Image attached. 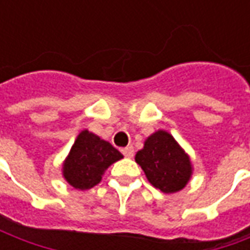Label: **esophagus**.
<instances>
[{"instance_id":"34e87169","label":"esophagus","mask_w":250,"mask_h":250,"mask_svg":"<svg viewBox=\"0 0 250 250\" xmlns=\"http://www.w3.org/2000/svg\"><path fill=\"white\" fill-rule=\"evenodd\" d=\"M122 152H123V155H125V158H132L134 157V147L132 146L125 147V148L122 150Z\"/></svg>"}]
</instances>
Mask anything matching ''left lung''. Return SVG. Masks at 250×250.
<instances>
[{"mask_svg": "<svg viewBox=\"0 0 250 250\" xmlns=\"http://www.w3.org/2000/svg\"><path fill=\"white\" fill-rule=\"evenodd\" d=\"M135 161L148 182L163 193L182 190L191 175L190 159L166 131H157L148 136L145 147L136 152Z\"/></svg>", "mask_w": 250, "mask_h": 250, "instance_id": "1", "label": "left lung"}]
</instances>
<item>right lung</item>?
<instances>
[{
  "mask_svg": "<svg viewBox=\"0 0 250 250\" xmlns=\"http://www.w3.org/2000/svg\"><path fill=\"white\" fill-rule=\"evenodd\" d=\"M122 158L123 155L111 143L84 130L62 165V174L71 186L87 190L98 185L107 167Z\"/></svg>",
  "mask_w": 250,
  "mask_h": 250,
  "instance_id": "right-lung-1",
  "label": "right lung"
}]
</instances>
